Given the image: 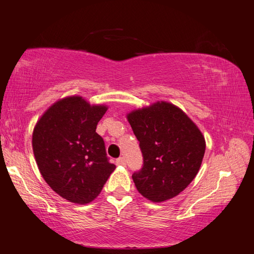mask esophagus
<instances>
[{"mask_svg": "<svg viewBox=\"0 0 254 254\" xmlns=\"http://www.w3.org/2000/svg\"><path fill=\"white\" fill-rule=\"evenodd\" d=\"M115 163H117V165H122V166H125V165H126V161H125V158H124V157H121V158L117 159V161H115Z\"/></svg>", "mask_w": 254, "mask_h": 254, "instance_id": "34e87169", "label": "esophagus"}]
</instances>
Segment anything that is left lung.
I'll return each instance as SVG.
<instances>
[{
    "instance_id": "left-lung-1",
    "label": "left lung",
    "mask_w": 254,
    "mask_h": 254,
    "mask_svg": "<svg viewBox=\"0 0 254 254\" xmlns=\"http://www.w3.org/2000/svg\"><path fill=\"white\" fill-rule=\"evenodd\" d=\"M127 120L144 160L142 170L132 175L136 190L151 202L179 195L201 166L202 132L179 107L164 101L132 110Z\"/></svg>"
}]
</instances>
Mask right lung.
<instances>
[{"instance_id": "obj_1", "label": "right lung", "mask_w": 254, "mask_h": 254, "mask_svg": "<svg viewBox=\"0 0 254 254\" xmlns=\"http://www.w3.org/2000/svg\"><path fill=\"white\" fill-rule=\"evenodd\" d=\"M107 110L106 105L72 95L54 103L36 123L32 144L38 168L50 188L67 201H93L115 170L95 131Z\"/></svg>"}]
</instances>
